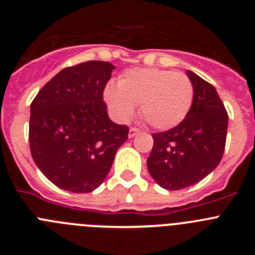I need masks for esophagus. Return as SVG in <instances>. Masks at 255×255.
I'll return each mask as SVG.
<instances>
[{
  "label": "esophagus",
  "mask_w": 255,
  "mask_h": 255,
  "mask_svg": "<svg viewBox=\"0 0 255 255\" xmlns=\"http://www.w3.org/2000/svg\"><path fill=\"white\" fill-rule=\"evenodd\" d=\"M139 130L138 129H135V128H130L129 129V138H134L135 135H138L139 134Z\"/></svg>",
  "instance_id": "1"
}]
</instances>
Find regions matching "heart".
Wrapping results in <instances>:
<instances>
[{
    "label": "heart",
    "mask_w": 255,
    "mask_h": 255,
    "mask_svg": "<svg viewBox=\"0 0 255 255\" xmlns=\"http://www.w3.org/2000/svg\"><path fill=\"white\" fill-rule=\"evenodd\" d=\"M194 98L190 79L182 73L155 67L130 69L119 80V85L105 88V101L117 120L128 123L140 105V115L157 130H168L179 125Z\"/></svg>",
    "instance_id": "heart-1"
}]
</instances>
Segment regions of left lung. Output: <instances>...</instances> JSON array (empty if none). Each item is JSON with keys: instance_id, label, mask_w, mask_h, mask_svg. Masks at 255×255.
Instances as JSON below:
<instances>
[{"instance_id": "8db88e82", "label": "left lung", "mask_w": 255, "mask_h": 255, "mask_svg": "<svg viewBox=\"0 0 255 255\" xmlns=\"http://www.w3.org/2000/svg\"><path fill=\"white\" fill-rule=\"evenodd\" d=\"M194 98L177 126L153 134L148 171L161 188L180 190L208 176L220 163L226 144L229 116L213 85L188 70Z\"/></svg>"}]
</instances>
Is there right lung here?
Instances as JSON below:
<instances>
[{
    "label": "right lung",
    "instance_id": "add662e5",
    "mask_svg": "<svg viewBox=\"0 0 255 255\" xmlns=\"http://www.w3.org/2000/svg\"><path fill=\"white\" fill-rule=\"evenodd\" d=\"M115 66L88 61L61 70L30 105L31 157L56 186L89 193L105 181L129 129L110 120L103 89Z\"/></svg>",
    "mask_w": 255,
    "mask_h": 255
}]
</instances>
